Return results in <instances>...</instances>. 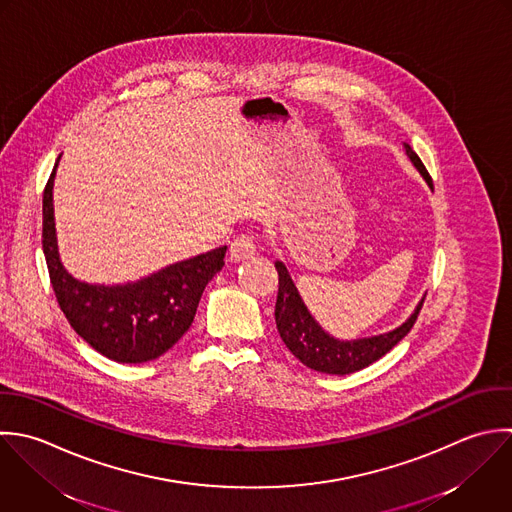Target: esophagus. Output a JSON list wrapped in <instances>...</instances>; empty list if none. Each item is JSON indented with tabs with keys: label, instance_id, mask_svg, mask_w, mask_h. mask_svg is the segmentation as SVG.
I'll return each instance as SVG.
<instances>
[{
	"label": "esophagus",
	"instance_id": "1",
	"mask_svg": "<svg viewBox=\"0 0 512 512\" xmlns=\"http://www.w3.org/2000/svg\"><path fill=\"white\" fill-rule=\"evenodd\" d=\"M255 253H257L255 239H253L251 235H247V233L235 237L233 243H231V247H229L231 261H245V259H251Z\"/></svg>",
	"mask_w": 512,
	"mask_h": 512
}]
</instances>
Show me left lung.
I'll use <instances>...</instances> for the list:
<instances>
[{
    "mask_svg": "<svg viewBox=\"0 0 512 512\" xmlns=\"http://www.w3.org/2000/svg\"><path fill=\"white\" fill-rule=\"evenodd\" d=\"M405 151L425 181L433 187V179L425 169L419 155L405 143ZM275 269L279 273V293L275 303V323L277 331L287 345V349L309 369L327 373V375H349L369 367L387 355L415 325L423 301L417 305L415 313L397 329L355 341H341L331 337L323 327L313 319L309 309L305 307L287 267L281 261H275Z\"/></svg>",
    "mask_w": 512,
    "mask_h": 512,
    "instance_id": "1",
    "label": "left lung"
}]
</instances>
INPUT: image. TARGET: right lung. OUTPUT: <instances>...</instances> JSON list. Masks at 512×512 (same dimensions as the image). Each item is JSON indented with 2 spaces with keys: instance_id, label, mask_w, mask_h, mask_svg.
<instances>
[{
  "instance_id": "right-lung-1",
  "label": "right lung",
  "mask_w": 512,
  "mask_h": 512,
  "mask_svg": "<svg viewBox=\"0 0 512 512\" xmlns=\"http://www.w3.org/2000/svg\"><path fill=\"white\" fill-rule=\"evenodd\" d=\"M53 177L55 169L43 191L41 243L63 315L85 343L111 361L147 363L161 357L191 327L207 283L225 265L227 247L173 263L127 285L105 287L77 281L63 269L57 253Z\"/></svg>"
}]
</instances>
